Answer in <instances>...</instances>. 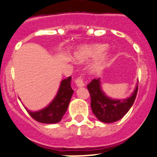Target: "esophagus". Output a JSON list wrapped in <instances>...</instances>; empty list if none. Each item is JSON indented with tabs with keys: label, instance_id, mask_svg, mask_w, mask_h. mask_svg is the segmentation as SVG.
Wrapping results in <instances>:
<instances>
[{
	"label": "esophagus",
	"instance_id": "esophagus-1",
	"mask_svg": "<svg viewBox=\"0 0 157 157\" xmlns=\"http://www.w3.org/2000/svg\"><path fill=\"white\" fill-rule=\"evenodd\" d=\"M75 83H76V85H77V86H78V87H82V86H85L84 82H83V78H82L81 77H78V78L76 79Z\"/></svg>",
	"mask_w": 157,
	"mask_h": 157
}]
</instances>
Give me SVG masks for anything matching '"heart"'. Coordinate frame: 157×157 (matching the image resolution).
<instances>
[{
    "instance_id": "obj_1",
    "label": "heart",
    "mask_w": 157,
    "mask_h": 157,
    "mask_svg": "<svg viewBox=\"0 0 157 157\" xmlns=\"http://www.w3.org/2000/svg\"><path fill=\"white\" fill-rule=\"evenodd\" d=\"M106 48L107 45L103 44L82 45L75 50L73 57L74 60L79 63H83L96 57L90 66V71L93 74H100L103 71L107 63L108 56L106 54H103Z\"/></svg>"
}]
</instances>
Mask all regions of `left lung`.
Segmentation results:
<instances>
[{
  "mask_svg": "<svg viewBox=\"0 0 157 157\" xmlns=\"http://www.w3.org/2000/svg\"><path fill=\"white\" fill-rule=\"evenodd\" d=\"M90 94L91 109L97 119L103 123L110 124L119 121L130 110L136 99L138 83L130 97L117 100L107 97L101 88L100 78L94 79L87 85Z\"/></svg>",
  "mask_w": 157,
  "mask_h": 157,
  "instance_id": "obj_1",
  "label": "left lung"
}]
</instances>
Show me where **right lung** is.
<instances>
[{
  "mask_svg": "<svg viewBox=\"0 0 157 157\" xmlns=\"http://www.w3.org/2000/svg\"><path fill=\"white\" fill-rule=\"evenodd\" d=\"M71 77L63 79L60 82L57 94L49 105L38 111L29 110L26 108L32 118L42 124H57L61 121L66 113L74 90L71 86Z\"/></svg>",
  "mask_w": 157,
  "mask_h": 157,
  "instance_id": "right-lung-1",
  "label": "right lung"
}]
</instances>
